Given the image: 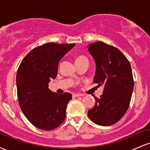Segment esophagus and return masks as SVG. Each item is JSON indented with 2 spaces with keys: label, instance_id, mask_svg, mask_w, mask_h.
Instances as JSON below:
<instances>
[{
  "label": "esophagus",
  "instance_id": "34e87169",
  "mask_svg": "<svg viewBox=\"0 0 150 150\" xmlns=\"http://www.w3.org/2000/svg\"><path fill=\"white\" fill-rule=\"evenodd\" d=\"M84 96L82 94H73V97H82Z\"/></svg>",
  "mask_w": 150,
  "mask_h": 150
}]
</instances>
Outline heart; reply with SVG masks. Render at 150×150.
Masks as SVG:
<instances>
[{"instance_id":"heart-1","label":"heart","mask_w":150,"mask_h":150,"mask_svg":"<svg viewBox=\"0 0 150 150\" xmlns=\"http://www.w3.org/2000/svg\"><path fill=\"white\" fill-rule=\"evenodd\" d=\"M75 63H78V62L83 61V60H87V58L85 57L84 56H77L75 57Z\"/></svg>"}]
</instances>
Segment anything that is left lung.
<instances>
[{"label": "left lung", "mask_w": 150, "mask_h": 150, "mask_svg": "<svg viewBox=\"0 0 150 150\" xmlns=\"http://www.w3.org/2000/svg\"><path fill=\"white\" fill-rule=\"evenodd\" d=\"M96 63L94 83L104 85L102 95L88 111L89 118L96 124L109 126L119 120L130 105L134 80L130 62L114 46L101 42L88 46Z\"/></svg>", "instance_id": "left-lung-1"}]
</instances>
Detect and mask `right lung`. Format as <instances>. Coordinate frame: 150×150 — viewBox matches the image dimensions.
Masks as SVG:
<instances>
[{
    "mask_svg": "<svg viewBox=\"0 0 150 150\" xmlns=\"http://www.w3.org/2000/svg\"><path fill=\"white\" fill-rule=\"evenodd\" d=\"M74 46L50 42L37 46L19 66L16 77L19 105L26 118L38 128L51 130L64 121L72 94L53 92L49 83L57 75L60 60Z\"/></svg>",
    "mask_w": 150,
    "mask_h": 150,
    "instance_id": "add662e5",
    "label": "right lung"
}]
</instances>
